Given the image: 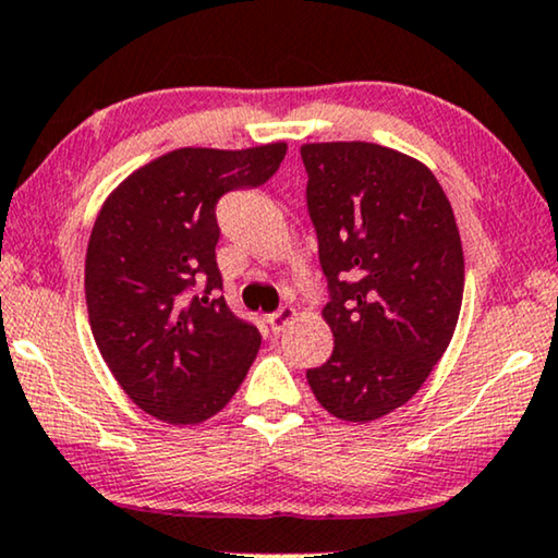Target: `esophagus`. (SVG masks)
Masks as SVG:
<instances>
[{"instance_id": "34e87169", "label": "esophagus", "mask_w": 558, "mask_h": 558, "mask_svg": "<svg viewBox=\"0 0 558 558\" xmlns=\"http://www.w3.org/2000/svg\"><path fill=\"white\" fill-rule=\"evenodd\" d=\"M293 318H295V308L293 306H280L278 311H275V314L267 316V324H270V329L275 333H280L288 324L293 322Z\"/></svg>"}]
</instances>
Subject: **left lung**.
Masks as SVG:
<instances>
[{"mask_svg":"<svg viewBox=\"0 0 558 558\" xmlns=\"http://www.w3.org/2000/svg\"><path fill=\"white\" fill-rule=\"evenodd\" d=\"M301 158L333 333L331 356L306 377L331 415L367 423L408 403L447 352L462 240L423 162L375 143H311Z\"/></svg>","mask_w":558,"mask_h":558,"instance_id":"obj_1","label":"left lung"}]
</instances>
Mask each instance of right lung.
Instances as JSON below:
<instances>
[{
    "label": "right lung",
    "mask_w": 558,
    "mask_h": 558,
    "mask_svg": "<svg viewBox=\"0 0 558 558\" xmlns=\"http://www.w3.org/2000/svg\"><path fill=\"white\" fill-rule=\"evenodd\" d=\"M286 143L181 147L137 168L104 202L86 250V306L96 347L145 413L193 426L240 388L259 331L229 311L217 265V204L257 189Z\"/></svg>",
    "instance_id": "obj_1"
}]
</instances>
